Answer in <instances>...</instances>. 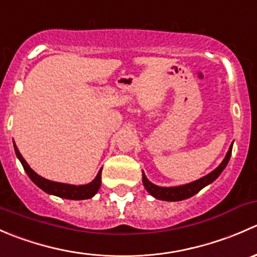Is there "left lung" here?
Returning a JSON list of instances; mask_svg holds the SVG:
<instances>
[{
  "label": "left lung",
  "mask_w": 257,
  "mask_h": 257,
  "mask_svg": "<svg viewBox=\"0 0 257 257\" xmlns=\"http://www.w3.org/2000/svg\"><path fill=\"white\" fill-rule=\"evenodd\" d=\"M232 145H234V142H232L231 145H230L229 150H227L226 155H225L224 160L220 163L219 167L216 169L212 170L211 173H209L205 177L198 179L195 181H191V183L184 184V185H178V186H158L155 184H153L152 181L148 180L147 175L144 174L143 172V185L144 188L147 189L148 193L152 196H154L155 199H159V200L164 201H180L185 200V199L191 198L195 194H198L201 189H204L205 186L210 185L212 181L216 180L219 178V175L221 174L222 170L226 168L227 163H229L230 157H231L232 152Z\"/></svg>",
  "instance_id": "8db88e82"
}]
</instances>
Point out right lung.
Instances as JSON below:
<instances>
[{
	"instance_id": "1",
	"label": "right lung",
	"mask_w": 257,
	"mask_h": 257,
	"mask_svg": "<svg viewBox=\"0 0 257 257\" xmlns=\"http://www.w3.org/2000/svg\"><path fill=\"white\" fill-rule=\"evenodd\" d=\"M14 148L15 153H16L17 158L20 159L21 164H22L23 169L27 173V175L30 177L31 180L36 184L40 189H42L45 193L49 194V195H56L59 198L68 199V200H85V199H90L98 193L100 188V183H102V168L98 172L97 177L93 179L90 183L84 184V185H72V184H66V183H58V181H52L48 179L42 178L41 175H38L30 165L27 164L23 157L21 155L20 150L16 147L14 142Z\"/></svg>"
}]
</instances>
